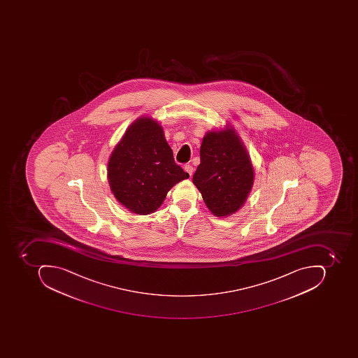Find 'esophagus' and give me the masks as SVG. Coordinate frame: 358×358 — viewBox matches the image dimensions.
<instances>
[{"mask_svg":"<svg viewBox=\"0 0 358 358\" xmlns=\"http://www.w3.org/2000/svg\"><path fill=\"white\" fill-rule=\"evenodd\" d=\"M184 170L189 176H192V173H194V166H190V164H186V166H184Z\"/></svg>","mask_w":358,"mask_h":358,"instance_id":"34e87169","label":"esophagus"}]
</instances>
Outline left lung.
Wrapping results in <instances>:
<instances>
[{"label":"left lung","mask_w":358,"mask_h":358,"mask_svg":"<svg viewBox=\"0 0 358 358\" xmlns=\"http://www.w3.org/2000/svg\"><path fill=\"white\" fill-rule=\"evenodd\" d=\"M200 164L192 182L213 215L227 217L245 203L255 180L252 160L230 124L208 131L200 148Z\"/></svg>","instance_id":"8db88e82"}]
</instances>
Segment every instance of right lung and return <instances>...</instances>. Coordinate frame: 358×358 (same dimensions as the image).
<instances>
[{
	"mask_svg": "<svg viewBox=\"0 0 358 358\" xmlns=\"http://www.w3.org/2000/svg\"><path fill=\"white\" fill-rule=\"evenodd\" d=\"M188 178L174 162L162 124L150 116L130 124L108 158L110 192L124 208L138 215L154 213L169 190Z\"/></svg>",
	"mask_w": 358,
	"mask_h": 358,
	"instance_id": "1",
	"label": "right lung"
}]
</instances>
